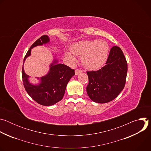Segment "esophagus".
<instances>
[{
    "mask_svg": "<svg viewBox=\"0 0 151 151\" xmlns=\"http://www.w3.org/2000/svg\"><path fill=\"white\" fill-rule=\"evenodd\" d=\"M82 72V70H80V69H76V70H75V75H76V76L78 75H79V73H81Z\"/></svg>",
    "mask_w": 151,
    "mask_h": 151,
    "instance_id": "1",
    "label": "esophagus"
}]
</instances>
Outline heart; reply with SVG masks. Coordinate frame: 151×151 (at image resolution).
Listing matches in <instances>:
<instances>
[{
  "label": "heart",
  "instance_id": "1",
  "mask_svg": "<svg viewBox=\"0 0 151 151\" xmlns=\"http://www.w3.org/2000/svg\"><path fill=\"white\" fill-rule=\"evenodd\" d=\"M71 52H65V56L71 61H75L74 55L82 56L83 66L88 69L101 68L106 61L109 54V45L103 40H82L71 47Z\"/></svg>",
  "mask_w": 151,
  "mask_h": 151
}]
</instances>
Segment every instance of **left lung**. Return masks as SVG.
<instances>
[{
	"label": "left lung",
	"instance_id": "1",
	"mask_svg": "<svg viewBox=\"0 0 151 151\" xmlns=\"http://www.w3.org/2000/svg\"><path fill=\"white\" fill-rule=\"evenodd\" d=\"M127 74V63L117 46L109 52L106 65L97 71L87 72L89 83L87 92L91 100L98 103L115 99L124 89Z\"/></svg>",
	"mask_w": 151,
	"mask_h": 151
}]
</instances>
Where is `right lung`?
Segmentation results:
<instances>
[{
    "instance_id": "right-lung-1",
    "label": "right lung",
    "mask_w": 151,
    "mask_h": 151,
    "mask_svg": "<svg viewBox=\"0 0 151 151\" xmlns=\"http://www.w3.org/2000/svg\"><path fill=\"white\" fill-rule=\"evenodd\" d=\"M48 36L44 35L38 39L30 47L23 61L31 55L32 48L49 43ZM75 75V70L63 64L58 63V61L54 59L50 65V70L47 75L37 78L40 82L33 84L30 82L27 75L23 66L22 77L24 87L28 94L37 103L43 106H51L60 101L64 96L66 86L71 78Z\"/></svg>"
}]
</instances>
